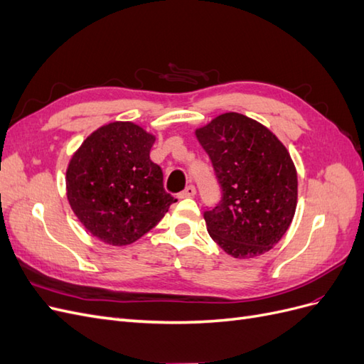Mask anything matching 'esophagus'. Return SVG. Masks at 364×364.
Returning a JSON list of instances; mask_svg holds the SVG:
<instances>
[{"label": "esophagus", "mask_w": 364, "mask_h": 364, "mask_svg": "<svg viewBox=\"0 0 364 364\" xmlns=\"http://www.w3.org/2000/svg\"><path fill=\"white\" fill-rule=\"evenodd\" d=\"M194 194H196V188H194L193 185H188L183 191H181L178 194V197H179V199H188V197H193Z\"/></svg>", "instance_id": "esophagus-1"}]
</instances>
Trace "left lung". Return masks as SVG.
Instances as JSON below:
<instances>
[{
  "mask_svg": "<svg viewBox=\"0 0 364 364\" xmlns=\"http://www.w3.org/2000/svg\"><path fill=\"white\" fill-rule=\"evenodd\" d=\"M196 136L213 162L222 200L206 209L208 232L234 258L269 252L291 223L297 174L287 149L258 121L218 115Z\"/></svg>",
  "mask_w": 364,
  "mask_h": 364,
  "instance_id": "obj_1",
  "label": "left lung"
}]
</instances>
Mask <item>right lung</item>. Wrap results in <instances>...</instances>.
<instances>
[{
    "instance_id": "obj_1",
    "label": "right lung",
    "mask_w": 364,
    "mask_h": 364,
    "mask_svg": "<svg viewBox=\"0 0 364 364\" xmlns=\"http://www.w3.org/2000/svg\"><path fill=\"white\" fill-rule=\"evenodd\" d=\"M153 142L155 136L142 127L115 121L87 136L70 161V205L106 245L134 243L178 202L164 190L162 170L150 159Z\"/></svg>"
}]
</instances>
